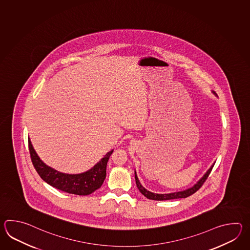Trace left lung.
<instances>
[{"label": "left lung", "mask_w": 250, "mask_h": 250, "mask_svg": "<svg viewBox=\"0 0 250 250\" xmlns=\"http://www.w3.org/2000/svg\"><path fill=\"white\" fill-rule=\"evenodd\" d=\"M213 94H215V93L213 92ZM215 95H216V94H215ZM212 167H213V165L207 171V173L203 176L202 179L198 181L196 185H194V186L190 188L186 189V190H183V191L170 193V194H154V193H152V192L146 190V189L140 184V182L138 181V176L136 174V172H135V180H136V183H137L138 190L141 192V194H143L144 196L146 197V198H148V199L162 201V200H170V199H176V198H185V197H189V196L193 195L195 192H197V190L203 186V184L205 183V181H207L208 176L210 174Z\"/></svg>", "instance_id": "8db88e82"}]
</instances>
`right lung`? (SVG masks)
<instances>
[{
  "label": "right lung",
  "instance_id": "1",
  "mask_svg": "<svg viewBox=\"0 0 250 250\" xmlns=\"http://www.w3.org/2000/svg\"><path fill=\"white\" fill-rule=\"evenodd\" d=\"M28 149L33 165L42 180L62 191L80 196L90 195L101 188L106 177L107 162L112 153V150L108 152L101 161H99L92 169L84 173L65 174L44 165L38 157L35 149L33 148L32 144L29 139Z\"/></svg>",
  "mask_w": 250,
  "mask_h": 250
}]
</instances>
